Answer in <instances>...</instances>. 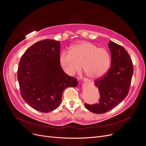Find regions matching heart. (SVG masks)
Instances as JSON below:
<instances>
[{
    "instance_id": "1",
    "label": "heart",
    "mask_w": 146,
    "mask_h": 146,
    "mask_svg": "<svg viewBox=\"0 0 146 146\" xmlns=\"http://www.w3.org/2000/svg\"><path fill=\"white\" fill-rule=\"evenodd\" d=\"M61 68L69 76L81 69L92 79L104 76L111 65V55L105 48H99L94 44L82 41L73 45L70 52L64 50L59 57Z\"/></svg>"
}]
</instances>
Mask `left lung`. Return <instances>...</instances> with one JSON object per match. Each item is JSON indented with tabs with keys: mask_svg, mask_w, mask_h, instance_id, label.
<instances>
[{
	"mask_svg": "<svg viewBox=\"0 0 146 146\" xmlns=\"http://www.w3.org/2000/svg\"><path fill=\"white\" fill-rule=\"evenodd\" d=\"M108 47L111 66L106 75L94 83L100 93L99 102L94 105L85 104L87 110L96 114L110 111L126 98L133 73L132 61L125 48L111 41Z\"/></svg>",
	"mask_w": 146,
	"mask_h": 146,
	"instance_id": "1",
	"label": "left lung"
}]
</instances>
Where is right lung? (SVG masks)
I'll return each mask as SVG.
<instances>
[{"instance_id": "right-lung-1", "label": "right lung", "mask_w": 146, "mask_h": 146, "mask_svg": "<svg viewBox=\"0 0 146 146\" xmlns=\"http://www.w3.org/2000/svg\"><path fill=\"white\" fill-rule=\"evenodd\" d=\"M60 46V41L53 39L39 41L25 52L19 61L17 80L21 96L36 111H54L60 106L66 88L78 85L77 78L61 68Z\"/></svg>"}]
</instances>
